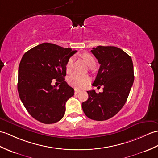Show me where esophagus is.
I'll return each mask as SVG.
<instances>
[{"instance_id": "34e87169", "label": "esophagus", "mask_w": 158, "mask_h": 158, "mask_svg": "<svg viewBox=\"0 0 158 158\" xmlns=\"http://www.w3.org/2000/svg\"><path fill=\"white\" fill-rule=\"evenodd\" d=\"M80 90H79V89H75V94H78V93H79L80 92Z\"/></svg>"}]
</instances>
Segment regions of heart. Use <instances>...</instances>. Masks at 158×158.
<instances>
[{
    "instance_id": "obj_1",
    "label": "heart",
    "mask_w": 158,
    "mask_h": 158,
    "mask_svg": "<svg viewBox=\"0 0 158 158\" xmlns=\"http://www.w3.org/2000/svg\"><path fill=\"white\" fill-rule=\"evenodd\" d=\"M81 57L83 58L85 61L86 62L87 64L89 66L91 65L92 64H95V60L94 58L92 56V55L89 53L85 52L83 53L81 55ZM73 68V58H70L67 60V63H66L65 69L66 72L67 73H70L72 71ZM91 78L88 75H83L80 74H73L71 76L69 77L68 79V82L70 85L73 87L78 88V89H81V88L85 87L87 85V84L89 83Z\"/></svg>"
}]
</instances>
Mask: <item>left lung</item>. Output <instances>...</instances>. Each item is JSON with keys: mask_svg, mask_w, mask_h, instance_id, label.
<instances>
[{"mask_svg": "<svg viewBox=\"0 0 158 158\" xmlns=\"http://www.w3.org/2000/svg\"><path fill=\"white\" fill-rule=\"evenodd\" d=\"M91 52L100 64L92 85H103V92L87 91L89 97L82 108L88 118L103 121L116 115L126 103L134 82L133 64L129 54L115 46H98Z\"/></svg>", "mask_w": 158, "mask_h": 158, "instance_id": "1", "label": "left lung"}]
</instances>
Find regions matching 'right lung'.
<instances>
[{
    "mask_svg": "<svg viewBox=\"0 0 158 158\" xmlns=\"http://www.w3.org/2000/svg\"><path fill=\"white\" fill-rule=\"evenodd\" d=\"M77 52L54 44L42 43L25 52L18 71L17 89L25 108L33 118L44 124L62 118L65 104L74 89L65 81V66ZM55 79L58 88L52 86Z\"/></svg>",
    "mask_w": 158,
    "mask_h": 158,
    "instance_id": "add662e5",
    "label": "right lung"
}]
</instances>
